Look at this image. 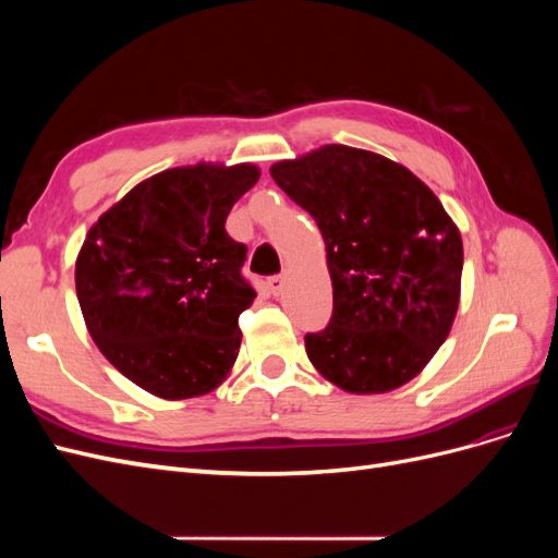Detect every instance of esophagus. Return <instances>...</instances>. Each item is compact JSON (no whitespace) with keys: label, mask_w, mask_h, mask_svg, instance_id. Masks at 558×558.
I'll return each instance as SVG.
<instances>
[{"label":"esophagus","mask_w":558,"mask_h":558,"mask_svg":"<svg viewBox=\"0 0 558 558\" xmlns=\"http://www.w3.org/2000/svg\"><path fill=\"white\" fill-rule=\"evenodd\" d=\"M267 286H269V293H272L275 298L281 295V289H283V277H269L267 279Z\"/></svg>","instance_id":"esophagus-1"}]
</instances>
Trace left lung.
<instances>
[{
	"instance_id": "8db88e82",
	"label": "left lung",
	"mask_w": 558,
	"mask_h": 558,
	"mask_svg": "<svg viewBox=\"0 0 558 558\" xmlns=\"http://www.w3.org/2000/svg\"><path fill=\"white\" fill-rule=\"evenodd\" d=\"M269 174L324 234L332 318L305 335L312 365L347 393H388L424 369L459 312L463 240L408 167L326 144Z\"/></svg>"
}]
</instances>
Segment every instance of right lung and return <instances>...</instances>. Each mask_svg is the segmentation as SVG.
Segmentation results:
<instances>
[{
  "mask_svg": "<svg viewBox=\"0 0 558 558\" xmlns=\"http://www.w3.org/2000/svg\"><path fill=\"white\" fill-rule=\"evenodd\" d=\"M260 170L197 162L158 172L109 207L76 256L83 320L105 359L144 391L197 398L238 361L246 246L226 218Z\"/></svg>",
  "mask_w": 558,
  "mask_h": 558,
  "instance_id": "right-lung-1",
  "label": "right lung"
}]
</instances>
